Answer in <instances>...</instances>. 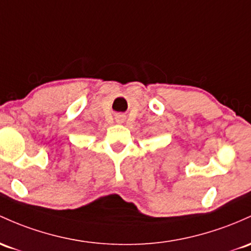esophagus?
Segmentation results:
<instances>
[{
  "label": "esophagus",
  "mask_w": 251,
  "mask_h": 251,
  "mask_svg": "<svg viewBox=\"0 0 251 251\" xmlns=\"http://www.w3.org/2000/svg\"><path fill=\"white\" fill-rule=\"evenodd\" d=\"M117 121H118V123H123V121H124V117H123V115H119V117L117 118Z\"/></svg>",
  "instance_id": "34e87169"
}]
</instances>
